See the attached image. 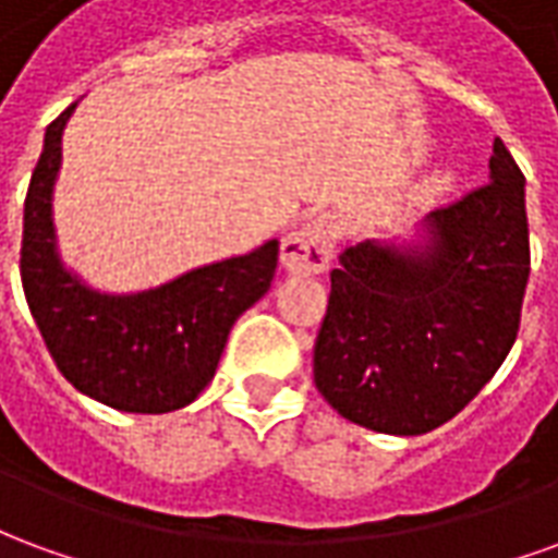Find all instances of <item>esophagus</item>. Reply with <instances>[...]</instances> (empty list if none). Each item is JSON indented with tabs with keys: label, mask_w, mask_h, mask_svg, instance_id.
<instances>
[{
	"label": "esophagus",
	"mask_w": 558,
	"mask_h": 558,
	"mask_svg": "<svg viewBox=\"0 0 558 558\" xmlns=\"http://www.w3.org/2000/svg\"><path fill=\"white\" fill-rule=\"evenodd\" d=\"M331 254H335V232L326 218L304 223L280 244L283 266L299 275H323L331 266Z\"/></svg>",
	"instance_id": "esophagus-1"
}]
</instances>
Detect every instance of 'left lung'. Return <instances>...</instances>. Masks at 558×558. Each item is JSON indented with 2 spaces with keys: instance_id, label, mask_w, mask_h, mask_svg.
Here are the masks:
<instances>
[{
  "instance_id": "1",
  "label": "left lung",
  "mask_w": 558,
  "mask_h": 558,
  "mask_svg": "<svg viewBox=\"0 0 558 558\" xmlns=\"http://www.w3.org/2000/svg\"><path fill=\"white\" fill-rule=\"evenodd\" d=\"M523 182L496 137L490 182L430 211L424 251H343L314 343V383L331 410L376 433L418 436L490 383L526 295Z\"/></svg>"
}]
</instances>
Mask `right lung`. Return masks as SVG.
Segmentation results:
<instances>
[{
    "label": "right lung",
    "instance_id": "add662e5",
    "mask_svg": "<svg viewBox=\"0 0 558 558\" xmlns=\"http://www.w3.org/2000/svg\"><path fill=\"white\" fill-rule=\"evenodd\" d=\"M74 104L47 125L23 206L20 280L32 319L71 386L122 412L187 407L211 383L232 323L259 302L278 268V242L187 271L137 295H101L56 254L50 194Z\"/></svg>",
    "mask_w": 558,
    "mask_h": 558
}]
</instances>
